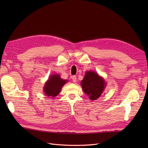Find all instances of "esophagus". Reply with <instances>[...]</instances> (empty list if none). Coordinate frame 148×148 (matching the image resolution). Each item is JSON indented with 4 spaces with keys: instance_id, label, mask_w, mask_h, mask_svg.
Here are the masks:
<instances>
[{
    "instance_id": "esophagus-1",
    "label": "esophagus",
    "mask_w": 148,
    "mask_h": 148,
    "mask_svg": "<svg viewBox=\"0 0 148 148\" xmlns=\"http://www.w3.org/2000/svg\"><path fill=\"white\" fill-rule=\"evenodd\" d=\"M71 79H72V81H73V82H74V83H75L76 82H77V77H76V76H72V77H71Z\"/></svg>"
}]
</instances>
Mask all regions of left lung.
<instances>
[{
  "mask_svg": "<svg viewBox=\"0 0 148 148\" xmlns=\"http://www.w3.org/2000/svg\"><path fill=\"white\" fill-rule=\"evenodd\" d=\"M81 86L84 93L91 101L99 98L106 86L105 79L97 73L91 70L87 71L81 82Z\"/></svg>",
  "mask_w": 148,
  "mask_h": 148,
  "instance_id": "1",
  "label": "left lung"
}]
</instances>
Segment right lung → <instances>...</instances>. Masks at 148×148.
I'll return each instance as SVG.
<instances>
[{"label": "right lung", "instance_id": "obj_1", "mask_svg": "<svg viewBox=\"0 0 148 148\" xmlns=\"http://www.w3.org/2000/svg\"><path fill=\"white\" fill-rule=\"evenodd\" d=\"M67 82V79H62L59 74H52L44 84V93L46 96L55 97L60 93L62 87Z\"/></svg>", "mask_w": 148, "mask_h": 148}]
</instances>
